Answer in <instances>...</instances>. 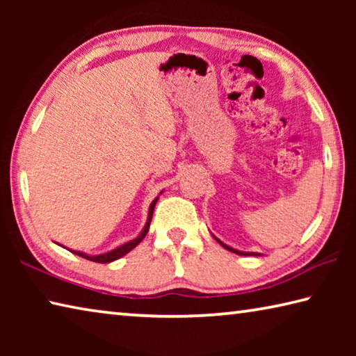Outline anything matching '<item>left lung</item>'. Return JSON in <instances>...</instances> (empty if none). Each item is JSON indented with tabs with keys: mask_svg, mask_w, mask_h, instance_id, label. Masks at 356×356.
<instances>
[{
	"mask_svg": "<svg viewBox=\"0 0 356 356\" xmlns=\"http://www.w3.org/2000/svg\"><path fill=\"white\" fill-rule=\"evenodd\" d=\"M216 240H218V238H216ZM218 242H220V240H218ZM220 245L222 246V248H226V250H229V251H232V252H236V254H240V256H250V254H252V252H242V251H237V250H232V248H229V246L227 245H225V243H221L220 242ZM256 256V254H254Z\"/></svg>",
	"mask_w": 356,
	"mask_h": 356,
	"instance_id": "8db88e82",
	"label": "left lung"
}]
</instances>
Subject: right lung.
Returning a JSON list of instances; mask_svg holds the SVG:
<instances>
[{
	"label": "right lung",
	"mask_w": 356,
	"mask_h": 356,
	"mask_svg": "<svg viewBox=\"0 0 356 356\" xmlns=\"http://www.w3.org/2000/svg\"><path fill=\"white\" fill-rule=\"evenodd\" d=\"M156 201H159V197H156V200H155L152 204H150V207H149V218H147V225H146V227H144V231H143V232L140 234V236H138L136 238L131 240V242L125 243V245H122V246H119V248L113 250V251H110V252H105V254H99V256H88V254H83V252H80V251H72V252H75V254L81 256V257H84V259H88V261L99 262V264H108V262H113V261H116V259L125 256V254H127L129 251L134 250L135 246H136L138 243H140L144 237H146V234H147V231H149V226H150V220H152V213H154V207H155Z\"/></svg>",
	"instance_id": "obj_1"
}]
</instances>
